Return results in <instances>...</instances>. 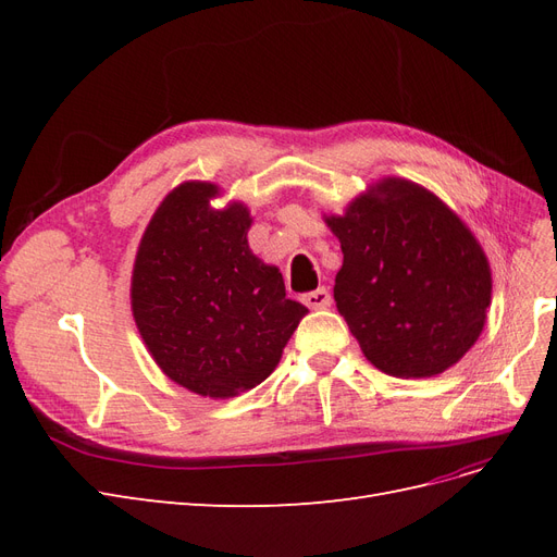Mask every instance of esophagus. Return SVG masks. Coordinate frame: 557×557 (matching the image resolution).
I'll return each instance as SVG.
<instances>
[{
    "label": "esophagus",
    "instance_id": "34e87169",
    "mask_svg": "<svg viewBox=\"0 0 557 557\" xmlns=\"http://www.w3.org/2000/svg\"><path fill=\"white\" fill-rule=\"evenodd\" d=\"M301 301H305V305H307L309 309L318 311V309H327V307L332 305V297H330L327 288H318V290H313V293L301 295Z\"/></svg>",
    "mask_w": 557,
    "mask_h": 557
}]
</instances>
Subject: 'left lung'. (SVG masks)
Here are the masks:
<instances>
[{
    "label": "left lung",
    "instance_id": "obj_1",
    "mask_svg": "<svg viewBox=\"0 0 557 557\" xmlns=\"http://www.w3.org/2000/svg\"><path fill=\"white\" fill-rule=\"evenodd\" d=\"M327 225L344 252L336 309L376 369L434 376L474 346L491 307V267L442 199L385 178Z\"/></svg>",
    "mask_w": 557,
    "mask_h": 557
}]
</instances>
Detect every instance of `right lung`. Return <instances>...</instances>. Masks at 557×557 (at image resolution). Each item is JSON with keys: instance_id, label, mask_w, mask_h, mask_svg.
<instances>
[{"instance_id": "obj_1", "label": "right lung", "mask_w": 557, "mask_h": 557, "mask_svg": "<svg viewBox=\"0 0 557 557\" xmlns=\"http://www.w3.org/2000/svg\"><path fill=\"white\" fill-rule=\"evenodd\" d=\"M211 183H183L144 232L132 274V311L162 372L205 397L262 383L307 307L248 248L244 205L213 211Z\"/></svg>"}]
</instances>
